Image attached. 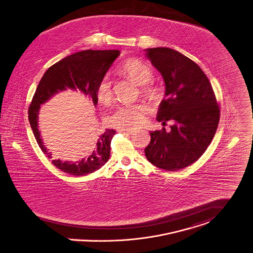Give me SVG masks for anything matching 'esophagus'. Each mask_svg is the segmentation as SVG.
<instances>
[{
	"mask_svg": "<svg viewBox=\"0 0 253 253\" xmlns=\"http://www.w3.org/2000/svg\"><path fill=\"white\" fill-rule=\"evenodd\" d=\"M118 131L120 133H128V134H132L135 132L134 129H129V128H119Z\"/></svg>",
	"mask_w": 253,
	"mask_h": 253,
	"instance_id": "obj_1",
	"label": "esophagus"
}]
</instances>
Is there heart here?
<instances>
[{"mask_svg":"<svg viewBox=\"0 0 253 253\" xmlns=\"http://www.w3.org/2000/svg\"><path fill=\"white\" fill-rule=\"evenodd\" d=\"M121 72L130 78L139 86H143L142 93L150 99L159 97V90L148 84L153 79V71L151 68L136 59L128 60L121 67ZM95 96L98 102L106 104L111 100L112 88L111 80L108 76H104L95 88ZM147 106L144 104H124L117 108L110 116L109 123L120 128H133L140 126L145 122Z\"/></svg>","mask_w":253,"mask_h":253,"instance_id":"b5f03b06","label":"heart"}]
</instances>
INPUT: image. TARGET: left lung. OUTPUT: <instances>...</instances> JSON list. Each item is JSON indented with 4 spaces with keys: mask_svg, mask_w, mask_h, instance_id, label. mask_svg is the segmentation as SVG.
<instances>
[{
    "mask_svg": "<svg viewBox=\"0 0 253 253\" xmlns=\"http://www.w3.org/2000/svg\"><path fill=\"white\" fill-rule=\"evenodd\" d=\"M146 57L161 72L165 83L157 120L174 125L150 132L147 160L169 171L185 168L207 150L219 122V106L204 71L182 53L167 47L148 48Z\"/></svg>",
    "mask_w": 253,
    "mask_h": 253,
    "instance_id": "left-lung-1",
    "label": "left lung"
}]
</instances>
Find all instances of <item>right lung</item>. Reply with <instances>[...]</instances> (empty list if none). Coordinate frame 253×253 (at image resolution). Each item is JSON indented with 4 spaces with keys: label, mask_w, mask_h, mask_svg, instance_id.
I'll return each mask as SVG.
<instances>
[{
    "label": "right lung",
    "mask_w": 253,
    "mask_h": 253,
    "mask_svg": "<svg viewBox=\"0 0 253 253\" xmlns=\"http://www.w3.org/2000/svg\"><path fill=\"white\" fill-rule=\"evenodd\" d=\"M120 56L119 50H85L68 56L47 69L41 79L29 107V122L36 140L48 159H52L43 145L39 130L41 105L58 92L71 90L84 93L96 106L95 88L105 76L113 62ZM114 129H106L93 140L92 152L86 159L76 162L53 160L52 163L69 175L84 176L101 168L110 157Z\"/></svg>",
    "instance_id": "add662e5"
}]
</instances>
